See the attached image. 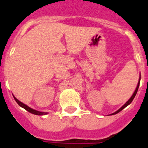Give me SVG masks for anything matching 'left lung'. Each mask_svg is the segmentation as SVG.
I'll use <instances>...</instances> for the list:
<instances>
[{"instance_id": "left-lung-1", "label": "left lung", "mask_w": 148, "mask_h": 148, "mask_svg": "<svg viewBox=\"0 0 148 148\" xmlns=\"http://www.w3.org/2000/svg\"><path fill=\"white\" fill-rule=\"evenodd\" d=\"M140 79H141V77H140V78H139V82H138V85H137V87H136V90H135V92H133V95H132V96H131V98H130V99H129V100H128L127 101V102L125 103V104H124V105H123L122 107H121V108H120L119 110H117V111H116V112H115V113H113V114H112V115H114V114H116V113H119L120 111H121V110H122L124 109V108H126L127 106V105H129V104H130V103L132 102V101H133V99H134V98H135L136 95V93H137V91H138V87H139V82H140Z\"/></svg>"}]
</instances>
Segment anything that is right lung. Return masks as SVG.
I'll use <instances>...</instances> for the list:
<instances>
[{"instance_id":"1","label":"right lung","mask_w":148,"mask_h":148,"mask_svg":"<svg viewBox=\"0 0 148 148\" xmlns=\"http://www.w3.org/2000/svg\"><path fill=\"white\" fill-rule=\"evenodd\" d=\"M14 99H15V101H16V102L18 104V105L21 106V108H24V109H25L26 110H27V111H28V112H29V113H32V114L38 115V116H41V115H45V114H47V113H43V112H39V111L35 110L32 109V108H30L29 107H28V106H27V105H26V104H23V103L21 102L20 101H18V99H17L15 97H14Z\"/></svg>"}]
</instances>
